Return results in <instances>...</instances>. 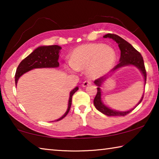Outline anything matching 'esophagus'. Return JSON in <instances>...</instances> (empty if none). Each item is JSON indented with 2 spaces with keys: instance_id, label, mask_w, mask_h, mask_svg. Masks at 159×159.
Returning a JSON list of instances; mask_svg holds the SVG:
<instances>
[{
  "instance_id": "1",
  "label": "esophagus",
  "mask_w": 159,
  "mask_h": 159,
  "mask_svg": "<svg viewBox=\"0 0 159 159\" xmlns=\"http://www.w3.org/2000/svg\"><path fill=\"white\" fill-rule=\"evenodd\" d=\"M90 84H91V82L90 81V80H85V81L83 83L82 86H83V87H86V86L89 85Z\"/></svg>"
}]
</instances>
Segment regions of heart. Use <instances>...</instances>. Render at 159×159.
<instances>
[{"label":"heart","mask_w":159,"mask_h":159,"mask_svg":"<svg viewBox=\"0 0 159 159\" xmlns=\"http://www.w3.org/2000/svg\"><path fill=\"white\" fill-rule=\"evenodd\" d=\"M115 60L116 52L111 47L103 43H89L75 48L71 60L66 61L64 66L70 71L86 70L88 76L96 79L108 73Z\"/></svg>","instance_id":"heart-1"}]
</instances>
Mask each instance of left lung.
<instances>
[{
    "label": "left lung",
    "mask_w": 159,
    "mask_h": 159,
    "mask_svg": "<svg viewBox=\"0 0 159 159\" xmlns=\"http://www.w3.org/2000/svg\"><path fill=\"white\" fill-rule=\"evenodd\" d=\"M103 37L105 38V39H107V38H109V39H111L114 40V41H115L118 43V47H119V49L120 50V57L119 60L120 62L118 63L116 66L114 67L112 71H114L116 70L125 66H134L137 67V68L141 71L142 76H144V83H146L147 72L146 70H145L143 57H142L141 54L139 53L138 50L134 49V48L132 46L131 44L125 41L124 39H123L121 37L118 36V35L113 34H107L106 35H104ZM107 78H108V76H103L99 78V79H97L94 81V83L98 86V88H97V89H98V93H97V95L95 99H94L93 102L95 108L98 109L99 111L102 112V114L108 116H125L126 114H129V113L133 111L137 106L140 104V102L142 101V99H143L144 98V93L141 99L139 100L136 107L130 110H128V111H116V110L112 109L106 106L102 101V90L100 87L102 86V83H104V80H105Z\"/></svg>",
    "instance_id": "left-lung-1"
}]
</instances>
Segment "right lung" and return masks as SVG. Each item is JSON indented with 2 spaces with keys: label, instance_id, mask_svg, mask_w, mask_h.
<instances>
[{
  "label": "right lung",
  "instance_id": "1",
  "mask_svg": "<svg viewBox=\"0 0 159 159\" xmlns=\"http://www.w3.org/2000/svg\"><path fill=\"white\" fill-rule=\"evenodd\" d=\"M61 48L59 45H48V46H40L35 49L30 55L21 61L17 69L15 74V84L20 76L30 70L38 68H56L60 66L58 62L59 53ZM79 90V87H76L70 92L68 108L62 116L55 120L58 121L66 116L68 114L71 105L72 96Z\"/></svg>",
  "mask_w": 159,
  "mask_h": 159
}]
</instances>
